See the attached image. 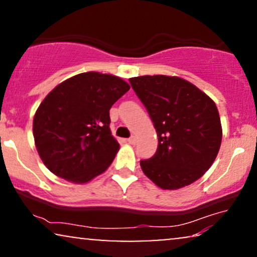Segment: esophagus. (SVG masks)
Instances as JSON below:
<instances>
[{
	"label": "esophagus",
	"instance_id": "obj_1",
	"mask_svg": "<svg viewBox=\"0 0 257 257\" xmlns=\"http://www.w3.org/2000/svg\"><path fill=\"white\" fill-rule=\"evenodd\" d=\"M136 142H137L136 137H131V138H128V139H127V143H128V144H131V145H135Z\"/></svg>",
	"mask_w": 257,
	"mask_h": 257
}]
</instances>
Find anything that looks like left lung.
<instances>
[{"label":"left lung","instance_id":"1","mask_svg":"<svg viewBox=\"0 0 257 257\" xmlns=\"http://www.w3.org/2000/svg\"><path fill=\"white\" fill-rule=\"evenodd\" d=\"M132 89L145 105L158 135V150L140 161L144 174L161 189L193 184L219 153L222 126L212 98L177 76H138Z\"/></svg>","mask_w":257,"mask_h":257}]
</instances>
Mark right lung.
<instances>
[{"instance_id":"obj_1","label":"right lung","mask_w":257,"mask_h":257,"mask_svg":"<svg viewBox=\"0 0 257 257\" xmlns=\"http://www.w3.org/2000/svg\"><path fill=\"white\" fill-rule=\"evenodd\" d=\"M128 90L120 77L90 71L50 91L33 122L35 145L48 170L73 184L104 173L119 151L110 108Z\"/></svg>"}]
</instances>
